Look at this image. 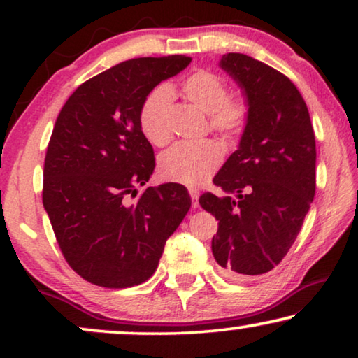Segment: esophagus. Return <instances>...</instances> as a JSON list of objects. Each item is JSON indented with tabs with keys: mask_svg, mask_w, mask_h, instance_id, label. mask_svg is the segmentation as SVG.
Wrapping results in <instances>:
<instances>
[{
	"mask_svg": "<svg viewBox=\"0 0 358 358\" xmlns=\"http://www.w3.org/2000/svg\"><path fill=\"white\" fill-rule=\"evenodd\" d=\"M189 194H190V197H192V207L194 208H197L199 207V197H200V192L197 189H190L189 190Z\"/></svg>",
	"mask_w": 358,
	"mask_h": 358,
	"instance_id": "1",
	"label": "esophagus"
}]
</instances>
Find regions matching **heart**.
Instances as JSON below:
<instances>
[{
	"label": "heart",
	"mask_w": 358,
	"mask_h": 358,
	"mask_svg": "<svg viewBox=\"0 0 358 358\" xmlns=\"http://www.w3.org/2000/svg\"><path fill=\"white\" fill-rule=\"evenodd\" d=\"M182 94L195 107L210 115V125L223 135H236L248 120V107L243 101L228 99V86L210 71H197L182 83ZM173 92L168 86L156 87L140 107L138 122L145 138L163 146L171 138L169 106ZM222 146L205 140L199 143H178L159 158L161 178L187 187H199L212 178L222 164Z\"/></svg>",
	"instance_id": "obj_1"
}]
</instances>
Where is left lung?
I'll list each match as a JSON object with an SVG mask.
<instances>
[{
  "label": "left lung",
  "mask_w": 358,
  "mask_h": 358,
  "mask_svg": "<svg viewBox=\"0 0 358 358\" xmlns=\"http://www.w3.org/2000/svg\"><path fill=\"white\" fill-rule=\"evenodd\" d=\"M218 65L241 87L248 120L213 179L224 195L207 192L199 202L218 220L215 261L224 275L249 278L278 266L300 233L316 190L315 131L300 91L280 71L244 53H227Z\"/></svg>",
  "instance_id": "1"
}]
</instances>
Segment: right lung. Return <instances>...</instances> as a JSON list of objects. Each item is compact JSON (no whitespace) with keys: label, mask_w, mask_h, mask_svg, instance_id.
I'll use <instances>...</instances> for the list:
<instances>
[{"label":"right lung","mask_w":358,"mask_h":358,"mask_svg":"<svg viewBox=\"0 0 358 358\" xmlns=\"http://www.w3.org/2000/svg\"><path fill=\"white\" fill-rule=\"evenodd\" d=\"M189 63L184 55L122 62L83 83L57 117L43 164V208L66 262L94 285L148 280L189 212L187 189L176 182L146 187L134 203L127 199L155 171L140 107Z\"/></svg>","instance_id":"obj_1"}]
</instances>
